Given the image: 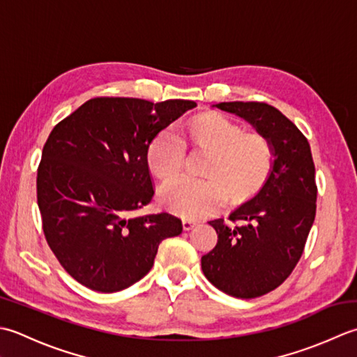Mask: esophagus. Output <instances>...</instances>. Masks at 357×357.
I'll use <instances>...</instances> for the list:
<instances>
[{
	"instance_id": "obj_1",
	"label": "esophagus",
	"mask_w": 357,
	"mask_h": 357,
	"mask_svg": "<svg viewBox=\"0 0 357 357\" xmlns=\"http://www.w3.org/2000/svg\"><path fill=\"white\" fill-rule=\"evenodd\" d=\"M181 223H183V229L185 231H189V229H192L195 227V222L194 220H189V219H185Z\"/></svg>"
}]
</instances>
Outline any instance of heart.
I'll use <instances>...</instances> for the list:
<instances>
[{"mask_svg":"<svg viewBox=\"0 0 357 357\" xmlns=\"http://www.w3.org/2000/svg\"><path fill=\"white\" fill-rule=\"evenodd\" d=\"M183 140L195 151L206 152L202 168L206 180H176L160 191L163 205L185 219H199L229 205H245L256 199L270 180L274 151L270 140L248 134L243 125L219 112L200 114L188 121ZM172 130L152 138L146 162L162 181L176 178L185 165V143Z\"/></svg>","mask_w":357,"mask_h":357,"instance_id":"1","label":"heart"}]
</instances>
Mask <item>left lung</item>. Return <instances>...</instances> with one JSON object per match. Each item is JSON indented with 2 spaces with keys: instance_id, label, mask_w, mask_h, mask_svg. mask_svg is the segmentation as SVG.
I'll return each instance as SVG.
<instances>
[{
  "instance_id": "1",
  "label": "left lung",
  "mask_w": 357,
  "mask_h": 357,
  "mask_svg": "<svg viewBox=\"0 0 357 357\" xmlns=\"http://www.w3.org/2000/svg\"><path fill=\"white\" fill-rule=\"evenodd\" d=\"M215 107L234 114L270 140V180L251 202L211 220L217 245L202 257V271L223 293L254 299L282 285L299 261L316 217L317 186L310 143L278 109L257 101Z\"/></svg>"
}]
</instances>
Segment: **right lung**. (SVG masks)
Instances as JSON below:
<instances>
[{
	"label": "right lung",
	"instance_id": "obj_1",
	"mask_svg": "<svg viewBox=\"0 0 357 357\" xmlns=\"http://www.w3.org/2000/svg\"><path fill=\"white\" fill-rule=\"evenodd\" d=\"M195 106L189 100L100 97L52 129L36 199L50 250L82 285L101 293L134 285L151 271L160 242L183 229L168 213L134 214L154 197L151 140Z\"/></svg>",
	"mask_w": 357,
	"mask_h": 357
}]
</instances>
